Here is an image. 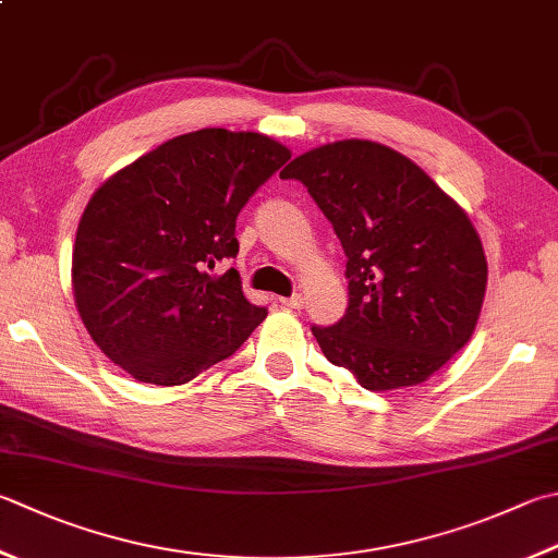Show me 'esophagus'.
<instances>
[{
    "label": "esophagus",
    "mask_w": 558,
    "mask_h": 558,
    "mask_svg": "<svg viewBox=\"0 0 558 558\" xmlns=\"http://www.w3.org/2000/svg\"><path fill=\"white\" fill-rule=\"evenodd\" d=\"M281 303L287 308H303V296H301V293H291V296L281 299Z\"/></svg>",
    "instance_id": "esophagus-1"
}]
</instances>
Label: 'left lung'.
Segmentation results:
<instances>
[{
  "label": "left lung",
  "mask_w": 558,
  "mask_h": 558,
  "mask_svg": "<svg viewBox=\"0 0 558 558\" xmlns=\"http://www.w3.org/2000/svg\"><path fill=\"white\" fill-rule=\"evenodd\" d=\"M281 180L308 189L347 255V311L311 328L323 354L366 391L423 384L469 342L486 293V255L464 208L372 141L303 153Z\"/></svg>",
  "instance_id": "obj_1"
}]
</instances>
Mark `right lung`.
Here are the masks:
<instances>
[{
	"mask_svg": "<svg viewBox=\"0 0 558 558\" xmlns=\"http://www.w3.org/2000/svg\"><path fill=\"white\" fill-rule=\"evenodd\" d=\"M291 153L259 133L177 135L104 182L80 218L72 289L99 350L143 384L180 386L267 318L235 269V220Z\"/></svg>",
	"mask_w": 558,
	"mask_h": 558,
	"instance_id": "right-lung-1",
	"label": "right lung"
}]
</instances>
